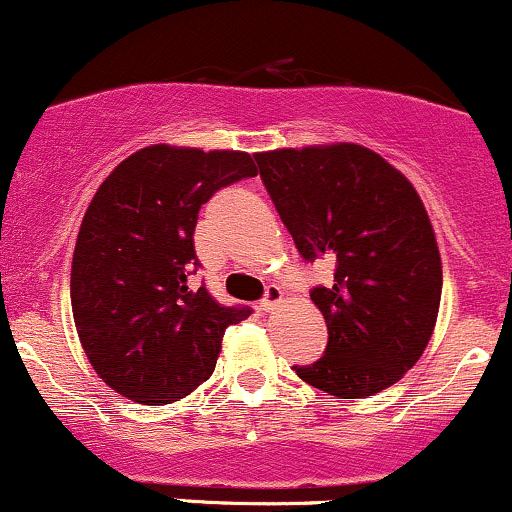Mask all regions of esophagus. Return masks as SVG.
<instances>
[{"label":"esophagus","instance_id":"34e87169","mask_svg":"<svg viewBox=\"0 0 512 512\" xmlns=\"http://www.w3.org/2000/svg\"><path fill=\"white\" fill-rule=\"evenodd\" d=\"M281 301H284V296H281V289H279V286H269L267 293H264L262 303H260L262 313H272V310L279 308V303H281Z\"/></svg>","mask_w":512,"mask_h":512}]
</instances>
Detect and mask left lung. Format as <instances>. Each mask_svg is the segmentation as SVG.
Returning <instances> with one entry per match:
<instances>
[{
  "label": "left lung",
  "mask_w": 512,
  "mask_h": 512,
  "mask_svg": "<svg viewBox=\"0 0 512 512\" xmlns=\"http://www.w3.org/2000/svg\"><path fill=\"white\" fill-rule=\"evenodd\" d=\"M264 187L303 260L334 264L310 298L327 351L298 378L339 399L370 397L419 361L438 320L443 264L419 192L361 144L255 154Z\"/></svg>",
  "instance_id": "left-lung-1"
}]
</instances>
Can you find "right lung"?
<instances>
[{"label":"right lung","instance_id":"right-lung-1","mask_svg":"<svg viewBox=\"0 0 512 512\" xmlns=\"http://www.w3.org/2000/svg\"><path fill=\"white\" fill-rule=\"evenodd\" d=\"M245 151L154 144L117 163L88 204L72 260L79 342L117 395L170 404L214 373L228 325L250 308H223L204 286L192 233L221 187L255 178Z\"/></svg>","mask_w":512,"mask_h":512}]
</instances>
